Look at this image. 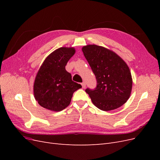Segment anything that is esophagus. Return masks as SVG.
I'll list each match as a JSON object with an SVG mask.
<instances>
[{"mask_svg": "<svg viewBox=\"0 0 160 160\" xmlns=\"http://www.w3.org/2000/svg\"><path fill=\"white\" fill-rule=\"evenodd\" d=\"M81 85H82V88H83V89L85 88H86V83H85V82H83V83H81Z\"/></svg>", "mask_w": 160, "mask_h": 160, "instance_id": "34e87169", "label": "esophagus"}]
</instances>
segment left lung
Wrapping results in <instances>:
<instances>
[{"label":"left lung","instance_id":"left-lung-1","mask_svg":"<svg viewBox=\"0 0 160 160\" xmlns=\"http://www.w3.org/2000/svg\"><path fill=\"white\" fill-rule=\"evenodd\" d=\"M97 80L93 89H85L93 103L103 111L122 106L128 100L132 88L131 72L125 62L105 47L89 45L82 48Z\"/></svg>","mask_w":160,"mask_h":160}]
</instances>
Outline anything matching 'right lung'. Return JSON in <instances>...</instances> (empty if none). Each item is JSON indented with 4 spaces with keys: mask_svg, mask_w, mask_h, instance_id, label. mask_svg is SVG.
<instances>
[{
    "mask_svg": "<svg viewBox=\"0 0 160 160\" xmlns=\"http://www.w3.org/2000/svg\"><path fill=\"white\" fill-rule=\"evenodd\" d=\"M74 48L61 47L48 56L38 70L34 83V95L42 108L60 111L71 101L74 92L81 85L72 81L65 69L67 62L75 54Z\"/></svg>",
    "mask_w": 160,
    "mask_h": 160,
    "instance_id": "right-lung-1",
    "label": "right lung"
}]
</instances>
